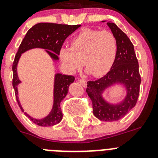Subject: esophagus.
<instances>
[{
	"label": "esophagus",
	"instance_id": "obj_1",
	"mask_svg": "<svg viewBox=\"0 0 158 158\" xmlns=\"http://www.w3.org/2000/svg\"><path fill=\"white\" fill-rule=\"evenodd\" d=\"M78 82H79V83H80L81 85L83 87H86L87 86L86 81L84 80V79H79V80H78Z\"/></svg>",
	"mask_w": 158,
	"mask_h": 158
}]
</instances>
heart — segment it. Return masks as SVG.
<instances>
[{"instance_id": "b5f03b06", "label": "heart", "mask_w": 158, "mask_h": 158, "mask_svg": "<svg viewBox=\"0 0 158 158\" xmlns=\"http://www.w3.org/2000/svg\"><path fill=\"white\" fill-rule=\"evenodd\" d=\"M117 54V40L111 32L84 29L73 37L71 47L62 48L59 55L68 71H76L84 60L88 73L100 77L110 69Z\"/></svg>"}]
</instances>
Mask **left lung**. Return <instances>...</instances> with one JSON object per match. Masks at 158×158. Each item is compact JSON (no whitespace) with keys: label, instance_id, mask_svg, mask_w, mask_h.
Listing matches in <instances>:
<instances>
[{"label":"left lung","instance_id":"8db88e82","mask_svg":"<svg viewBox=\"0 0 158 158\" xmlns=\"http://www.w3.org/2000/svg\"><path fill=\"white\" fill-rule=\"evenodd\" d=\"M104 22V21H103ZM118 44V54L110 70L100 79L87 82L86 92L92 102L93 114L103 121H118L126 115L136 104L141 83L139 63L134 46L128 36L114 23H107ZM120 83L127 89V96L118 104L106 101L104 91Z\"/></svg>","mask_w":158,"mask_h":158}]
</instances>
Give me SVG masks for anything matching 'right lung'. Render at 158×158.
Here are the masks:
<instances>
[{
    "label": "right lung",
    "instance_id": "1",
    "mask_svg": "<svg viewBox=\"0 0 158 158\" xmlns=\"http://www.w3.org/2000/svg\"><path fill=\"white\" fill-rule=\"evenodd\" d=\"M80 27L81 25L70 26L52 23H40L32 27L27 31L25 37L20 44L12 65V85L15 89L16 100L23 112H24V110L22 107L18 97V85L21 83V81L19 79L17 74V65L22 54L30 49L39 48L45 49L46 52L53 60H59V51L66 37ZM73 81V76L56 73L55 75L54 82V102L50 114L42 119H36L30 117L27 113L24 114L34 124L39 126H53L59 123L63 119V113L60 108V102L67 95L69 85Z\"/></svg>",
    "mask_w": 158,
    "mask_h": 158
}]
</instances>
